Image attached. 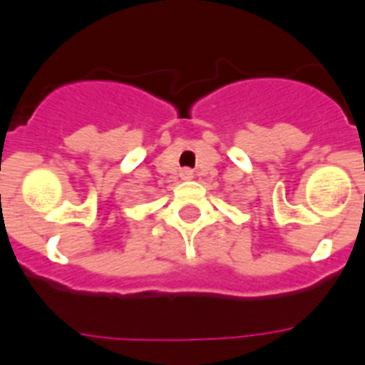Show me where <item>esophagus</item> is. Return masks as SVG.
<instances>
[{"mask_svg":"<svg viewBox=\"0 0 365 365\" xmlns=\"http://www.w3.org/2000/svg\"><path fill=\"white\" fill-rule=\"evenodd\" d=\"M182 176L185 180H189V178H192V173H191V170H182Z\"/></svg>","mask_w":365,"mask_h":365,"instance_id":"34e87169","label":"esophagus"}]
</instances>
